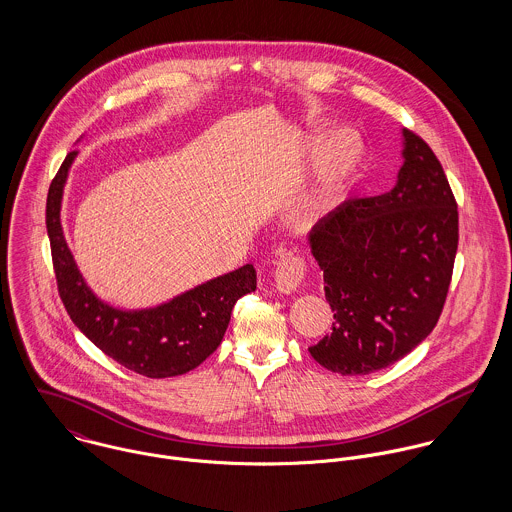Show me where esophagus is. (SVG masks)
I'll list each match as a JSON object with an SVG mask.
<instances>
[{
	"label": "esophagus",
	"instance_id": "obj_1",
	"mask_svg": "<svg viewBox=\"0 0 512 512\" xmlns=\"http://www.w3.org/2000/svg\"><path fill=\"white\" fill-rule=\"evenodd\" d=\"M303 274H305V264L301 258H297V256L284 258L274 272L276 290L280 293L295 292L303 280Z\"/></svg>",
	"mask_w": 512,
	"mask_h": 512
}]
</instances>
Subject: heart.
Instances as JSON below:
<instances>
[{"instance_id": "1", "label": "heart", "mask_w": 512, "mask_h": 512, "mask_svg": "<svg viewBox=\"0 0 512 512\" xmlns=\"http://www.w3.org/2000/svg\"><path fill=\"white\" fill-rule=\"evenodd\" d=\"M363 153H365V146H363L359 134L353 130L339 132L327 144L323 183H321V189L317 191V195L313 197V201L303 209V213L299 217L301 224H305V226L313 224L325 211V207H329V203H333L341 195L345 183L359 167Z\"/></svg>"}]
</instances>
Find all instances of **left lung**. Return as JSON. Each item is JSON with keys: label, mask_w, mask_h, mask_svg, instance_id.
Segmentation results:
<instances>
[{"label": "left lung", "mask_w": 512, "mask_h": 512, "mask_svg": "<svg viewBox=\"0 0 512 512\" xmlns=\"http://www.w3.org/2000/svg\"><path fill=\"white\" fill-rule=\"evenodd\" d=\"M402 146L388 193L345 201L307 236L335 319L309 353L343 376L404 359L434 331L449 290L457 203L432 147L410 130Z\"/></svg>", "instance_id": "obj_1"}]
</instances>
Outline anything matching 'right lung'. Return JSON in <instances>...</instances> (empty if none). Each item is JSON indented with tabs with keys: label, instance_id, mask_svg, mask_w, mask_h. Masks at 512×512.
Listing matches in <instances>:
<instances>
[{
	"label": "right lung",
	"instance_id": "add662e5",
	"mask_svg": "<svg viewBox=\"0 0 512 512\" xmlns=\"http://www.w3.org/2000/svg\"><path fill=\"white\" fill-rule=\"evenodd\" d=\"M78 151H71L47 195V234L59 295L74 325L110 359L144 374H185L217 351L234 303L256 290V270L246 264L167 303L124 311L100 301L86 286L61 226L63 191Z\"/></svg>",
	"mask_w": 512,
	"mask_h": 512
}]
</instances>
